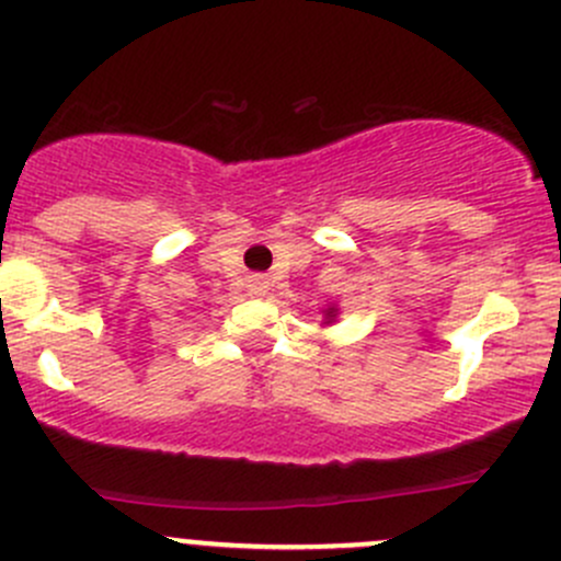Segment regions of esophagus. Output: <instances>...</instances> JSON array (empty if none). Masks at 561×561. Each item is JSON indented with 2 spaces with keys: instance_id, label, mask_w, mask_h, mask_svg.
Returning <instances> with one entry per match:
<instances>
[{
  "instance_id": "1",
  "label": "esophagus",
  "mask_w": 561,
  "mask_h": 561,
  "mask_svg": "<svg viewBox=\"0 0 561 561\" xmlns=\"http://www.w3.org/2000/svg\"><path fill=\"white\" fill-rule=\"evenodd\" d=\"M268 279H265V276H252V279H249V296H254V298H260V296H265V293H268Z\"/></svg>"
}]
</instances>
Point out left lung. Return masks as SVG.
<instances>
[{
  "mask_svg": "<svg viewBox=\"0 0 561 561\" xmlns=\"http://www.w3.org/2000/svg\"><path fill=\"white\" fill-rule=\"evenodd\" d=\"M339 317V307L336 304H325V309H322V325H333Z\"/></svg>",
  "mask_w": 561,
  "mask_h": 561,
  "instance_id": "left-lung-1",
  "label": "left lung"
}]
</instances>
